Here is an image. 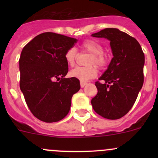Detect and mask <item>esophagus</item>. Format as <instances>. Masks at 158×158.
<instances>
[{
	"label": "esophagus",
	"instance_id": "34e87169",
	"mask_svg": "<svg viewBox=\"0 0 158 158\" xmlns=\"http://www.w3.org/2000/svg\"><path fill=\"white\" fill-rule=\"evenodd\" d=\"M86 85V82H80V86L82 87V88H83L85 85Z\"/></svg>",
	"mask_w": 158,
	"mask_h": 158
}]
</instances>
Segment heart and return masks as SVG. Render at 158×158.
Returning a JSON list of instances; mask_svg holds the SVG:
<instances>
[{"instance_id": "1", "label": "heart", "mask_w": 158, "mask_h": 158, "mask_svg": "<svg viewBox=\"0 0 158 158\" xmlns=\"http://www.w3.org/2000/svg\"><path fill=\"white\" fill-rule=\"evenodd\" d=\"M81 48L84 51L92 54L88 64L90 65L85 67L77 66L70 71L69 75L72 77L76 78L82 82H85L90 79H93L98 74L97 67L102 69L108 66L109 62V56L103 52V47L93 40H86L81 44ZM77 52L75 47H70L66 50L64 58L66 63L69 66H73L76 63Z\"/></svg>"}]
</instances>
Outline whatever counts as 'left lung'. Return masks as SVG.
Masks as SVG:
<instances>
[{
    "label": "left lung",
    "mask_w": 158,
    "mask_h": 158,
    "mask_svg": "<svg viewBox=\"0 0 158 158\" xmlns=\"http://www.w3.org/2000/svg\"><path fill=\"white\" fill-rule=\"evenodd\" d=\"M92 36L109 40L114 56L95 82L98 92L91 101L92 108L105 118H121L131 109L142 88L144 54L135 38L116 28H106Z\"/></svg>",
    "instance_id": "8db88e82"
}]
</instances>
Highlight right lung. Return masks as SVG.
I'll return each mask as SVG.
<instances>
[{"mask_svg": "<svg viewBox=\"0 0 158 158\" xmlns=\"http://www.w3.org/2000/svg\"><path fill=\"white\" fill-rule=\"evenodd\" d=\"M76 42L74 38L47 32L22 49L20 88L30 111L39 120L51 123L64 118L72 97L80 89L79 79L64 78L69 71L65 53Z\"/></svg>", "mask_w": 158, "mask_h": 158, "instance_id": "1", "label": "right lung"}]
</instances>
